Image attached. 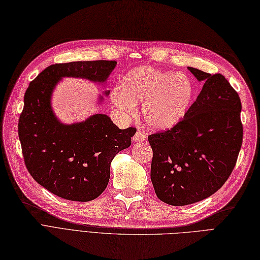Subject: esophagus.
Returning a JSON list of instances; mask_svg holds the SVG:
<instances>
[{"label":"esophagus","instance_id":"1","mask_svg":"<svg viewBox=\"0 0 260 260\" xmlns=\"http://www.w3.org/2000/svg\"><path fill=\"white\" fill-rule=\"evenodd\" d=\"M146 139V135L145 133H143L142 131H140V130H138L137 132H136V135L133 136V141L135 142H142V141H144V140Z\"/></svg>","mask_w":260,"mask_h":260}]
</instances>
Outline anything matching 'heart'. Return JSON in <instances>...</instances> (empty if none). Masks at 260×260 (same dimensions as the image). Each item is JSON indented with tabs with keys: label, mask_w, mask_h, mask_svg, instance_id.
I'll list each match as a JSON object with an SVG mask.
<instances>
[{
	"label": "heart",
	"mask_w": 260,
	"mask_h": 260,
	"mask_svg": "<svg viewBox=\"0 0 260 260\" xmlns=\"http://www.w3.org/2000/svg\"><path fill=\"white\" fill-rule=\"evenodd\" d=\"M194 84L188 75L151 67L133 69L123 85L111 90V101L125 115H133L137 103H142L145 122L154 129L177 124L191 106Z\"/></svg>",
	"instance_id": "1"
}]
</instances>
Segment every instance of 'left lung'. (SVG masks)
<instances>
[{
  "mask_svg": "<svg viewBox=\"0 0 260 260\" xmlns=\"http://www.w3.org/2000/svg\"><path fill=\"white\" fill-rule=\"evenodd\" d=\"M203 86L173 128L149 136L151 180L159 200L186 206L216 192L236 164L243 142L242 104L220 73L188 68Z\"/></svg>",
  "mask_w": 260,
  "mask_h": 260,
  "instance_id": "obj_1",
  "label": "left lung"
}]
</instances>
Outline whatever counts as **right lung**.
Wrapping results in <instances>:
<instances>
[{"label":"right lung","mask_w":260,"mask_h":260,"mask_svg":"<svg viewBox=\"0 0 260 260\" xmlns=\"http://www.w3.org/2000/svg\"><path fill=\"white\" fill-rule=\"evenodd\" d=\"M116 64L106 60L57 63L26 89L18 120L25 165L39 185L58 197L82 202L100 197L108 185L111 160L131 145L137 129H119L103 114L79 123H61L51 108L52 90L62 78L104 83Z\"/></svg>","instance_id":"1"}]
</instances>
